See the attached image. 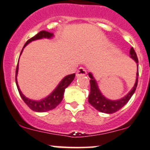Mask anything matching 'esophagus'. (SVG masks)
I'll list each match as a JSON object with an SVG mask.
<instances>
[{"mask_svg":"<svg viewBox=\"0 0 150 150\" xmlns=\"http://www.w3.org/2000/svg\"><path fill=\"white\" fill-rule=\"evenodd\" d=\"M86 74H87V71H86L85 68H80L77 70V73H76V76L77 77H79V76H81V75H85Z\"/></svg>","mask_w":150,"mask_h":150,"instance_id":"34e87169","label":"esophagus"}]
</instances>
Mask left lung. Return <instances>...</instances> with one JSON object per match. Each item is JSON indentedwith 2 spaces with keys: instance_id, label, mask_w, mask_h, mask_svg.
Segmentation results:
<instances>
[{
  "instance_id": "obj_1",
  "label": "left lung",
  "mask_w": 150,
  "mask_h": 150,
  "mask_svg": "<svg viewBox=\"0 0 150 150\" xmlns=\"http://www.w3.org/2000/svg\"><path fill=\"white\" fill-rule=\"evenodd\" d=\"M130 56L136 62L137 65V78L134 87L130 90V92L125 96L124 97L119 100L111 101L105 98V97L101 94L100 90L99 89L98 85L96 82L95 80L93 77L92 75L90 73H89V76L90 77V93L89 94L88 101L93 107H94L98 111L102 113H113L118 111L120 108L125 106L130 99L131 98L132 94L135 92L136 87L137 86V82H138V59H137V54H136L135 50L133 48H131L130 51Z\"/></svg>"
}]
</instances>
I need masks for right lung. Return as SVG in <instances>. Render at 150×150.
<instances>
[{"label": "right lung", "mask_w": 150, "mask_h": 150, "mask_svg": "<svg viewBox=\"0 0 150 150\" xmlns=\"http://www.w3.org/2000/svg\"><path fill=\"white\" fill-rule=\"evenodd\" d=\"M53 36V34L51 33V32H46L45 30L41 31V32H39L37 34H36L34 37H32L31 39H29V40H27V42L25 43L23 48H25V46H27V44H28L29 43L32 42V41L37 40V39H42V38H51ZM22 50H23V49H22ZM22 50L21 53H20V54H21L22 52ZM18 71V65H17L16 72H15V82H16L17 87H18V92L20 93V97H22V100L25 101V104H27L32 111H37V112H45V111H50V110H52L53 108H56V106L61 102L62 99H63L65 88H67L68 86L73 82V80H74L75 76V73L67 75V76H65L64 78L62 80L59 85H58V87L55 89V90L50 94L49 97H47L45 98V99H42V100L41 101H34L25 97V96L23 95V94L21 92V91H20V87H19L18 84V81H17Z\"/></svg>", "instance_id": "right-lung-1"}]
</instances>
